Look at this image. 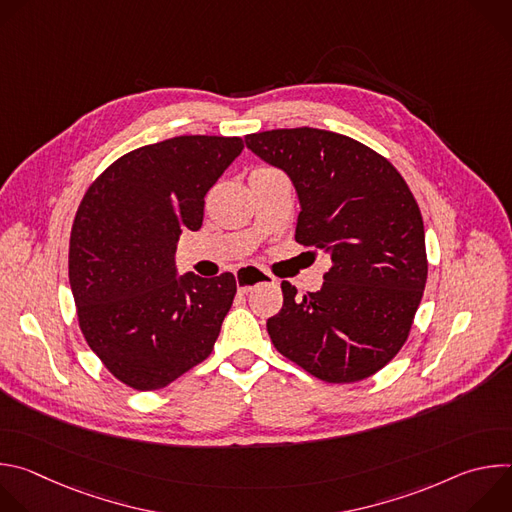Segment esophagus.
<instances>
[{"label":"esophagus","instance_id":"obj_1","mask_svg":"<svg viewBox=\"0 0 512 512\" xmlns=\"http://www.w3.org/2000/svg\"><path fill=\"white\" fill-rule=\"evenodd\" d=\"M237 285H239V294H249V291H253L257 285H263V283H271L273 277L259 269V267H253V265H245L241 267L237 273Z\"/></svg>","mask_w":512,"mask_h":512}]
</instances>
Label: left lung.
I'll use <instances>...</instances> for the list:
<instances>
[{
    "instance_id": "obj_1",
    "label": "left lung",
    "mask_w": 512,
    "mask_h": 512,
    "mask_svg": "<svg viewBox=\"0 0 512 512\" xmlns=\"http://www.w3.org/2000/svg\"><path fill=\"white\" fill-rule=\"evenodd\" d=\"M283 170L300 198L296 241L324 249L332 267L318 291L281 283L267 320L273 346L326 383L375 375L405 344L427 279L419 206L395 166L367 145L314 127L245 137Z\"/></svg>"
}]
</instances>
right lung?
I'll return each mask as SVG.
<instances>
[{"label": "right lung", "mask_w": 512, "mask_h": 512, "mask_svg": "<svg viewBox=\"0 0 512 512\" xmlns=\"http://www.w3.org/2000/svg\"><path fill=\"white\" fill-rule=\"evenodd\" d=\"M243 148L241 137L218 135L143 145L113 162L77 210L68 279L79 326L131 389H162L214 348L235 275L178 277L174 255L182 231L202 227L206 192Z\"/></svg>", "instance_id": "1"}]
</instances>
